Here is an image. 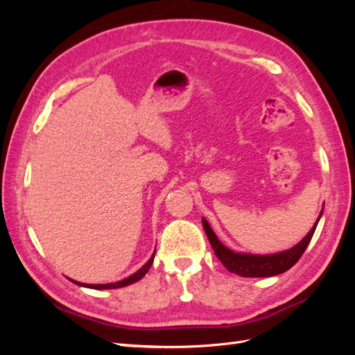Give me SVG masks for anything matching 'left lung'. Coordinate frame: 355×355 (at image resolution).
Returning a JSON list of instances; mask_svg holds the SVG:
<instances>
[{
    "instance_id": "1",
    "label": "left lung",
    "mask_w": 355,
    "mask_h": 355,
    "mask_svg": "<svg viewBox=\"0 0 355 355\" xmlns=\"http://www.w3.org/2000/svg\"><path fill=\"white\" fill-rule=\"evenodd\" d=\"M321 214H323V210H321L317 222L314 223V227L311 228V231L305 235L302 241H299L295 247H292V249L278 252L274 254H249V253L232 252L218 240L216 234L213 232L210 225L204 218H202V227L207 234V239L213 247L214 254L218 256V259L223 263V266L227 268L228 271L237 274L240 277H252V278L272 277V275L286 272L299 261V257L304 254L311 239H313Z\"/></svg>"
}]
</instances>
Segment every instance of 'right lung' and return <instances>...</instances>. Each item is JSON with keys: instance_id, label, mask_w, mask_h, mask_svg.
<instances>
[{"instance_id": "add662e5", "label": "right lung", "mask_w": 355, "mask_h": 355, "mask_svg": "<svg viewBox=\"0 0 355 355\" xmlns=\"http://www.w3.org/2000/svg\"><path fill=\"white\" fill-rule=\"evenodd\" d=\"M154 256H155V252L153 253V256L149 257V261L141 268V270L139 271H136L133 275H130V277H127V278H124V280H121V282H116V283H110V284H85V283H78V282H75V280H71L72 283H75V284H78V286H83V287H89V288H120V287H125V286H128V284H133V283H136V282H139L141 280V278L149 271V268H151V265H153V262H154Z\"/></svg>"}]
</instances>
